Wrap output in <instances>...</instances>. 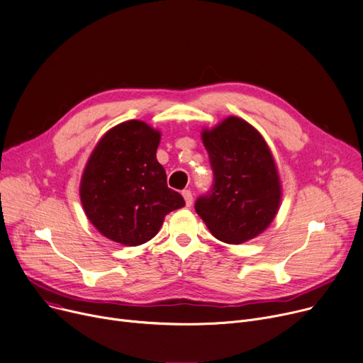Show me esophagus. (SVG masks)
I'll use <instances>...</instances> for the list:
<instances>
[{
    "mask_svg": "<svg viewBox=\"0 0 363 363\" xmlns=\"http://www.w3.org/2000/svg\"><path fill=\"white\" fill-rule=\"evenodd\" d=\"M182 194H183V198L186 201V206H191V203H193V193L190 190H183Z\"/></svg>",
    "mask_w": 363,
    "mask_h": 363,
    "instance_id": "1",
    "label": "esophagus"
}]
</instances>
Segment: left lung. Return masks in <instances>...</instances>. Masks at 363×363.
<instances>
[{
  "instance_id": "obj_1",
  "label": "left lung",
  "mask_w": 363,
  "mask_h": 363,
  "mask_svg": "<svg viewBox=\"0 0 363 363\" xmlns=\"http://www.w3.org/2000/svg\"><path fill=\"white\" fill-rule=\"evenodd\" d=\"M213 170V186L194 205L215 238L241 244L260 235L274 219L282 184L273 154L248 122L228 116L202 130Z\"/></svg>"
}]
</instances>
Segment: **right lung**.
Wrapping results in <instances>:
<instances>
[{"instance_id":"right-lung-1","label":"right lung","mask_w":363,"mask_h":363,"mask_svg":"<svg viewBox=\"0 0 363 363\" xmlns=\"http://www.w3.org/2000/svg\"><path fill=\"white\" fill-rule=\"evenodd\" d=\"M161 132L143 121L108 129L94 147L79 183V199L89 220L106 238L141 245L160 231L164 218L184 206L167 186L157 161Z\"/></svg>"}]
</instances>
